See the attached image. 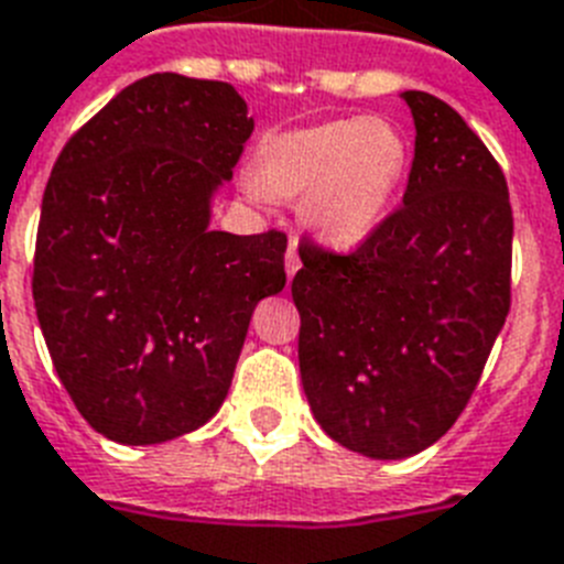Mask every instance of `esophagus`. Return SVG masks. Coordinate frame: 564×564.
Wrapping results in <instances>:
<instances>
[{"mask_svg": "<svg viewBox=\"0 0 564 564\" xmlns=\"http://www.w3.org/2000/svg\"><path fill=\"white\" fill-rule=\"evenodd\" d=\"M286 278L292 281V278L297 275V269H301V254H297V243L295 241H289V249H286Z\"/></svg>", "mask_w": 564, "mask_h": 564, "instance_id": "obj_1", "label": "esophagus"}]
</instances>
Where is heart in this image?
Wrapping results in <instances>:
<instances>
[{"label": "heart", "instance_id": "b5f03b06", "mask_svg": "<svg viewBox=\"0 0 564 564\" xmlns=\"http://www.w3.org/2000/svg\"><path fill=\"white\" fill-rule=\"evenodd\" d=\"M409 173V141L386 119H332L263 139L243 189L254 200L301 198L303 221L337 249H355L389 218Z\"/></svg>", "mask_w": 564, "mask_h": 564}]
</instances>
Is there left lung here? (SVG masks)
<instances>
[{"instance_id": "8db88e82", "label": "left lung", "mask_w": 564, "mask_h": 564, "mask_svg": "<svg viewBox=\"0 0 564 564\" xmlns=\"http://www.w3.org/2000/svg\"><path fill=\"white\" fill-rule=\"evenodd\" d=\"M400 99L417 133L403 207L351 254L303 243L292 281L312 414L371 459L414 457L452 429L511 310L506 175L445 101Z\"/></svg>"}]
</instances>
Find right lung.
<instances>
[{"label": "right lung", "mask_w": 564, "mask_h": 564, "mask_svg": "<svg viewBox=\"0 0 564 564\" xmlns=\"http://www.w3.org/2000/svg\"><path fill=\"white\" fill-rule=\"evenodd\" d=\"M252 127L227 82L155 73L56 159L33 303L58 380L112 443H166L215 417L254 306L286 286V235L209 227Z\"/></svg>", "instance_id": "right-lung-1"}]
</instances>
